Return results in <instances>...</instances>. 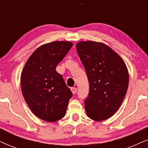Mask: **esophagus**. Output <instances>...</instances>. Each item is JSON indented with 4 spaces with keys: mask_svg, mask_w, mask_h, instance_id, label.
<instances>
[{
    "mask_svg": "<svg viewBox=\"0 0 148 148\" xmlns=\"http://www.w3.org/2000/svg\"><path fill=\"white\" fill-rule=\"evenodd\" d=\"M71 92H72V93L73 94H75L76 93H77V88H75V87H73V88H71Z\"/></svg>",
    "mask_w": 148,
    "mask_h": 148,
    "instance_id": "1",
    "label": "esophagus"
}]
</instances>
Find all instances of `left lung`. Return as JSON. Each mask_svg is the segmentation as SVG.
Instances as JSON below:
<instances>
[{"mask_svg":"<svg viewBox=\"0 0 148 148\" xmlns=\"http://www.w3.org/2000/svg\"><path fill=\"white\" fill-rule=\"evenodd\" d=\"M76 48L90 84L84 102L87 114L94 121L106 120L116 112L126 95L129 79L126 64L104 43L82 41Z\"/></svg>","mask_w":148,"mask_h":148,"instance_id":"1","label":"left lung"}]
</instances>
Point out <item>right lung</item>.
I'll list each match as a JSON object with an SVG mask.
<instances>
[{
  "mask_svg": "<svg viewBox=\"0 0 148 148\" xmlns=\"http://www.w3.org/2000/svg\"><path fill=\"white\" fill-rule=\"evenodd\" d=\"M73 45L71 42L55 41L40 46L29 56L22 71L23 98L32 112L46 122L63 118L73 96L62 76L56 71Z\"/></svg>",
  "mask_w": 148,
  "mask_h": 148,
  "instance_id": "add662e5",
  "label": "right lung"
}]
</instances>
